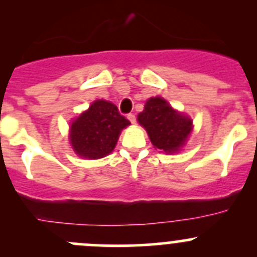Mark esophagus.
<instances>
[{"instance_id": "esophagus-1", "label": "esophagus", "mask_w": 257, "mask_h": 257, "mask_svg": "<svg viewBox=\"0 0 257 257\" xmlns=\"http://www.w3.org/2000/svg\"><path fill=\"white\" fill-rule=\"evenodd\" d=\"M126 118L129 119V121H131L132 124H136V115H134V114H128V116H126Z\"/></svg>"}]
</instances>
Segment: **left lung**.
<instances>
[{
    "mask_svg": "<svg viewBox=\"0 0 257 257\" xmlns=\"http://www.w3.org/2000/svg\"><path fill=\"white\" fill-rule=\"evenodd\" d=\"M138 121L145 128L154 148L165 153L180 150L193 131V120L175 110L162 97L147 100L144 110L138 114Z\"/></svg>",
    "mask_w": 257,
    "mask_h": 257,
    "instance_id": "8db88e82",
    "label": "left lung"
}]
</instances>
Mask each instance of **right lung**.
<instances>
[{"label": "right lung", "instance_id": "right-lung-1", "mask_svg": "<svg viewBox=\"0 0 257 257\" xmlns=\"http://www.w3.org/2000/svg\"><path fill=\"white\" fill-rule=\"evenodd\" d=\"M129 124L131 121L119 113L113 103L94 100L85 112L72 121L69 142L79 157L99 159L113 152L119 134Z\"/></svg>", "mask_w": 257, "mask_h": 257}]
</instances>
